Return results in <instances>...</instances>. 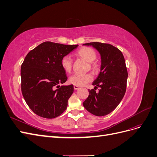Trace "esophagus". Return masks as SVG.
<instances>
[{
	"instance_id": "esophagus-1",
	"label": "esophagus",
	"mask_w": 157,
	"mask_h": 157,
	"mask_svg": "<svg viewBox=\"0 0 157 157\" xmlns=\"http://www.w3.org/2000/svg\"><path fill=\"white\" fill-rule=\"evenodd\" d=\"M79 88V87L78 86H74V89L76 90H78Z\"/></svg>"
}]
</instances>
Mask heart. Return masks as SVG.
Masks as SVG:
<instances>
[{"label":"heart","mask_w":157,"mask_h":157,"mask_svg":"<svg viewBox=\"0 0 157 157\" xmlns=\"http://www.w3.org/2000/svg\"><path fill=\"white\" fill-rule=\"evenodd\" d=\"M78 54L86 61L91 62V65L94 69L97 67V63L94 61L96 59L97 54L94 50L90 47H83L78 51ZM61 65L66 72H71L73 67V59L69 55L63 56L61 60ZM93 80V76L90 73L86 74H74L71 76L69 81L75 86H84L87 83L91 82Z\"/></svg>","instance_id":"b5f03b06"}]
</instances>
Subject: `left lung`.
<instances>
[{"instance_id":"1","label":"left lung","mask_w":157,"mask_h":157,"mask_svg":"<svg viewBox=\"0 0 157 157\" xmlns=\"http://www.w3.org/2000/svg\"><path fill=\"white\" fill-rule=\"evenodd\" d=\"M83 45L96 48L101 61L100 72L92 83L94 89L88 90L89 96L83 105L94 115L105 116L115 110L125 94L128 71L124 58L119 49L110 44L94 42ZM98 87L101 89L96 93Z\"/></svg>"}]
</instances>
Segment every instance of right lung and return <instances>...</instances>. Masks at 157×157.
I'll use <instances>...</instances> for the list:
<instances>
[{"mask_svg": "<svg viewBox=\"0 0 157 157\" xmlns=\"http://www.w3.org/2000/svg\"><path fill=\"white\" fill-rule=\"evenodd\" d=\"M78 46L47 41L26 56L21 67V92L28 106L36 115L54 118L67 109L74 88L73 84L58 85L67 80L61 60Z\"/></svg>", "mask_w": 157, "mask_h": 157, "instance_id": "add662e5", "label": "right lung"}]
</instances>
